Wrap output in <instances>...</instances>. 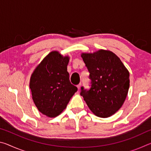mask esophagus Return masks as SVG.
Returning a JSON list of instances; mask_svg holds the SVG:
<instances>
[{
  "label": "esophagus",
  "mask_w": 151,
  "mask_h": 151,
  "mask_svg": "<svg viewBox=\"0 0 151 151\" xmlns=\"http://www.w3.org/2000/svg\"><path fill=\"white\" fill-rule=\"evenodd\" d=\"M77 86V88L78 89V90H79V89H80L81 88V83H80V84H78V85H77V86Z\"/></svg>",
  "instance_id": "esophagus-1"
}]
</instances>
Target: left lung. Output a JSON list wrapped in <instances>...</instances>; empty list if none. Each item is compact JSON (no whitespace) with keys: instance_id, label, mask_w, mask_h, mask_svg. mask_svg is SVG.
<instances>
[{"instance_id":"1","label":"left lung","mask_w":151,"mask_h":151,"mask_svg":"<svg viewBox=\"0 0 151 151\" xmlns=\"http://www.w3.org/2000/svg\"><path fill=\"white\" fill-rule=\"evenodd\" d=\"M91 79V87L81 95L94 114L107 118L121 108L130 86L129 72L114 52L101 49L81 54Z\"/></svg>"}]
</instances>
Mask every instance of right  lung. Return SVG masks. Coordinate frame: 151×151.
Segmentation results:
<instances>
[{
	"mask_svg": "<svg viewBox=\"0 0 151 151\" xmlns=\"http://www.w3.org/2000/svg\"><path fill=\"white\" fill-rule=\"evenodd\" d=\"M70 58L52 51L43 58L30 76L29 86L32 98L39 112L54 118L62 112L76 86L70 83L67 65Z\"/></svg>",
	"mask_w": 151,
	"mask_h": 151,
	"instance_id": "right-lung-1",
	"label": "right lung"
}]
</instances>
